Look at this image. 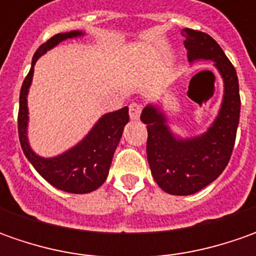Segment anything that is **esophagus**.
<instances>
[{
	"mask_svg": "<svg viewBox=\"0 0 256 256\" xmlns=\"http://www.w3.org/2000/svg\"><path fill=\"white\" fill-rule=\"evenodd\" d=\"M141 110H142V105L140 102L130 104V118L131 120H138L140 115H141Z\"/></svg>",
	"mask_w": 256,
	"mask_h": 256,
	"instance_id": "obj_1",
	"label": "esophagus"
}]
</instances>
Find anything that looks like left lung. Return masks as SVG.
<instances>
[{
    "instance_id": "1",
    "label": "left lung",
    "mask_w": 256,
    "mask_h": 256,
    "mask_svg": "<svg viewBox=\"0 0 256 256\" xmlns=\"http://www.w3.org/2000/svg\"><path fill=\"white\" fill-rule=\"evenodd\" d=\"M188 60H211L224 80V100L218 116L206 132L178 138L166 125L164 112L146 105L141 121L146 124V156L155 182L171 195H191L215 181L230 162L240 124L241 98L236 71L218 42L205 32L185 28Z\"/></svg>"
}]
</instances>
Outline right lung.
<instances>
[{
	"instance_id": "add662e5",
	"label": "right lung",
	"mask_w": 256,
	"mask_h": 256,
	"mask_svg": "<svg viewBox=\"0 0 256 256\" xmlns=\"http://www.w3.org/2000/svg\"><path fill=\"white\" fill-rule=\"evenodd\" d=\"M81 35H84L82 31L56 34L36 50L32 56L31 70L21 86L18 111V135L26 160L32 164V166L44 180L54 185L55 188L70 194H88L100 188L105 182L112 162L114 152L122 136L124 126L130 121L128 106H124L118 111L102 115L81 142L58 156L42 158L31 150L26 138V95L32 81L35 62L41 55H44L48 50L54 48L61 41Z\"/></svg>"
}]
</instances>
